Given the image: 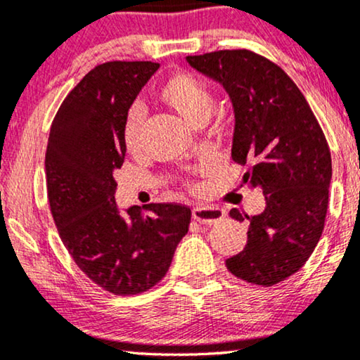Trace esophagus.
I'll return each mask as SVG.
<instances>
[{"instance_id":"1","label":"esophagus","mask_w":360,"mask_h":360,"mask_svg":"<svg viewBox=\"0 0 360 360\" xmlns=\"http://www.w3.org/2000/svg\"><path fill=\"white\" fill-rule=\"evenodd\" d=\"M225 217V212L222 209L214 207V205H195L193 209V219L198 220L200 224L212 225L219 220Z\"/></svg>"}]
</instances>
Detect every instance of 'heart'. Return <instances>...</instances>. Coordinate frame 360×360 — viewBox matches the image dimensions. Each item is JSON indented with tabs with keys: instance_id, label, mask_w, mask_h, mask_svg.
Segmentation results:
<instances>
[{
	"instance_id": "obj_1",
	"label": "heart",
	"mask_w": 360,
	"mask_h": 360,
	"mask_svg": "<svg viewBox=\"0 0 360 360\" xmlns=\"http://www.w3.org/2000/svg\"><path fill=\"white\" fill-rule=\"evenodd\" d=\"M160 98L183 117L186 122L198 124L207 122L214 108V95L202 80L193 74H174L161 85ZM143 108L133 105L123 123V141L128 151H138L141 143Z\"/></svg>"
}]
</instances>
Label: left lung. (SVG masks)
I'll return each mask as SVG.
<instances>
[{
    "label": "left lung",
    "instance_id": "obj_1",
    "mask_svg": "<svg viewBox=\"0 0 360 360\" xmlns=\"http://www.w3.org/2000/svg\"><path fill=\"white\" fill-rule=\"evenodd\" d=\"M189 65L219 82L236 115L232 160L242 183L260 188L266 207L248 219L245 248L225 265L237 278L271 286L304 265L324 229L333 165L318 120L285 70L247 49L188 56Z\"/></svg>",
    "mask_w": 360,
    "mask_h": 360
}]
</instances>
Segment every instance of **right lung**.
Masks as SVG:
<instances>
[{"label":"right lung","mask_w":360,"mask_h":360,"mask_svg":"<svg viewBox=\"0 0 360 360\" xmlns=\"http://www.w3.org/2000/svg\"><path fill=\"white\" fill-rule=\"evenodd\" d=\"M158 69L148 60L97 65L62 102L47 141V198L62 242L94 283L120 296L143 293L166 275L191 224L181 204H150L151 215H143L115 202L124 117Z\"/></svg>","instance_id":"add662e5"}]
</instances>
